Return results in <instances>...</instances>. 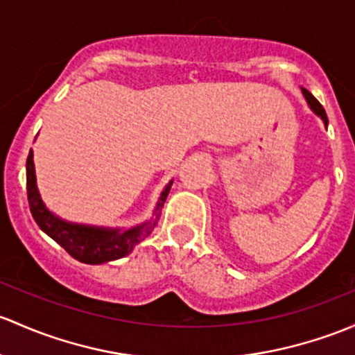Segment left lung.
<instances>
[{
	"mask_svg": "<svg viewBox=\"0 0 355 355\" xmlns=\"http://www.w3.org/2000/svg\"><path fill=\"white\" fill-rule=\"evenodd\" d=\"M301 92H303V95H304L306 102H308L309 109H311L313 112H315V114L318 115L320 119H322L323 124H325V128H327V125H328V117H327V112H325V109H323V107H322V103H320L318 100H316L315 96H313L311 93H309L308 89H306V88L301 87Z\"/></svg>",
	"mask_w": 355,
	"mask_h": 355,
	"instance_id": "left-lung-1",
	"label": "left lung"
}]
</instances>
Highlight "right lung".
<instances>
[{"instance_id": "obj_1", "label": "right lung", "mask_w": 355, "mask_h": 355, "mask_svg": "<svg viewBox=\"0 0 355 355\" xmlns=\"http://www.w3.org/2000/svg\"><path fill=\"white\" fill-rule=\"evenodd\" d=\"M171 185H173V180L168 182L159 193L151 219L141 223V225L124 227V230L122 227L81 225V223H71L59 218L44 204L39 187H37L32 149H30L27 158V193L33 219L40 230L47 236H51L55 243L61 245L73 259L89 263V266H100V263L122 259L132 252L134 246L149 236L162 216V207L170 193Z\"/></svg>"}]
</instances>
